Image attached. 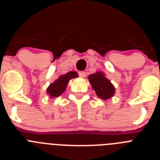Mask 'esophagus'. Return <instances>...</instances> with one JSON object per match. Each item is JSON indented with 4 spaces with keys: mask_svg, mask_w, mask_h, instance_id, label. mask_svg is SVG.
<instances>
[{
    "mask_svg": "<svg viewBox=\"0 0 160 160\" xmlns=\"http://www.w3.org/2000/svg\"><path fill=\"white\" fill-rule=\"evenodd\" d=\"M78 74H79V76H80V77H81V78H85V77H86V76H87V73H86V72H84V71L79 72Z\"/></svg>",
    "mask_w": 160,
    "mask_h": 160,
    "instance_id": "obj_1",
    "label": "esophagus"
}]
</instances>
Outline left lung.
I'll return each mask as SVG.
<instances>
[{
	"mask_svg": "<svg viewBox=\"0 0 160 160\" xmlns=\"http://www.w3.org/2000/svg\"><path fill=\"white\" fill-rule=\"evenodd\" d=\"M89 82L98 98L102 100H107L113 97L115 89L111 81L105 77L102 72H96L88 77Z\"/></svg>",
	"mask_w": 160,
	"mask_h": 160,
	"instance_id": "left-lung-1",
	"label": "left lung"
}]
</instances>
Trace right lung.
Here are the masks:
<instances>
[{
    "label": "right lung",
    "instance_id": "1",
    "mask_svg": "<svg viewBox=\"0 0 160 160\" xmlns=\"http://www.w3.org/2000/svg\"><path fill=\"white\" fill-rule=\"evenodd\" d=\"M78 77V73L75 71H70L61 75L57 80L49 85L47 88V94L51 98H57L64 93L67 84L70 79Z\"/></svg>",
    "mask_w": 160,
    "mask_h": 160
}]
</instances>
